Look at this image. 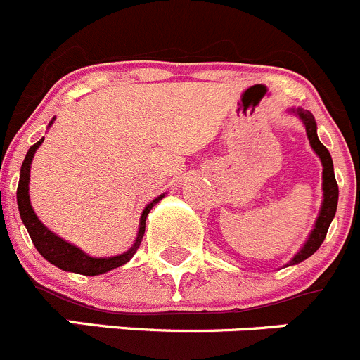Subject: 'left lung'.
Listing matches in <instances>:
<instances>
[{
	"instance_id": "obj_1",
	"label": "left lung",
	"mask_w": 360,
	"mask_h": 360,
	"mask_svg": "<svg viewBox=\"0 0 360 360\" xmlns=\"http://www.w3.org/2000/svg\"><path fill=\"white\" fill-rule=\"evenodd\" d=\"M297 113L300 115V119L304 120L305 131H307L311 147L314 149V153L320 156L321 165H323V206H321L320 217H318L316 226H314V229H312L307 243H305L304 247H302V250L293 257L291 264H297L300 263V261L307 259V257L312 256V254L320 248V245L323 243L328 227H330L332 218H334L335 210H338V197H339L338 183H335V176H334V165H332L330 153H328L327 147H325L323 143L320 142V139H318L316 120H314V117H312L311 112H302V110H297Z\"/></svg>"
}]
</instances>
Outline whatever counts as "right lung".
<instances>
[{
  "label": "right lung",
  "instance_id": "add662e5",
  "mask_svg": "<svg viewBox=\"0 0 360 360\" xmlns=\"http://www.w3.org/2000/svg\"><path fill=\"white\" fill-rule=\"evenodd\" d=\"M42 140H39V142L33 143V146L30 147L28 154H26L25 161H22L21 177H19V186H18L19 214H21L22 224H25L26 229H28L30 238H32L33 245H35V248L39 250L40 256H42L44 259H48L51 264H55V266L62 268V270L74 271V274H82V275L106 274V271L113 270V268H119L122 266V264H126L127 261L134 256V252L139 250L140 243H142L143 233H146L147 214H149V211L153 210L154 204L160 202L163 195L154 199L153 202L143 210L142 218H140L139 236H136V241H134V245L129 248V250L120 254V256H113V257H90L89 254L79 250L78 247L67 243L65 240H62V238H58L56 234H53L48 227H44L42 221H40L39 218H37V214L33 213L32 204H30V195H28L30 167H32V160L33 156H35V150L39 149Z\"/></svg>",
  "mask_w": 360,
  "mask_h": 360
}]
</instances>
